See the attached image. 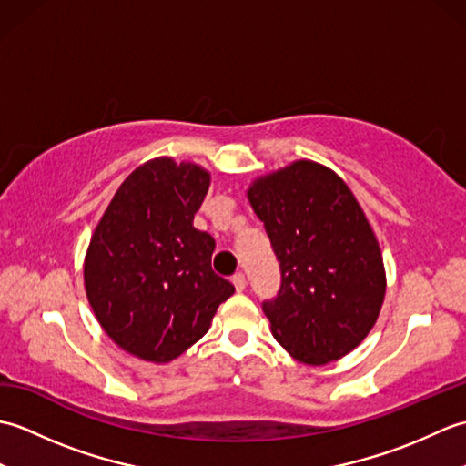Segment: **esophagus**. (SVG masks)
I'll return each instance as SVG.
<instances>
[{
	"mask_svg": "<svg viewBox=\"0 0 466 466\" xmlns=\"http://www.w3.org/2000/svg\"><path fill=\"white\" fill-rule=\"evenodd\" d=\"M232 284H234L236 292H242V290L246 289V276H244L242 272H236V274L232 276Z\"/></svg>",
	"mask_w": 466,
	"mask_h": 466,
	"instance_id": "obj_1",
	"label": "esophagus"
}]
</instances>
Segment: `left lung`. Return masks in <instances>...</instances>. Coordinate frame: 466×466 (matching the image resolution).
I'll list each match as a JSON object with an SVG mask.
<instances>
[{
	"label": "left lung",
	"instance_id": "8db88e82",
	"mask_svg": "<svg viewBox=\"0 0 466 466\" xmlns=\"http://www.w3.org/2000/svg\"><path fill=\"white\" fill-rule=\"evenodd\" d=\"M280 289L262 302L274 339L296 360L326 364L370 332L386 280L379 242L350 187L329 167L294 162L248 190Z\"/></svg>",
	"mask_w": 466,
	"mask_h": 466
}]
</instances>
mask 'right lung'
Segmentation results:
<instances>
[{"label":"right lung","mask_w":466,"mask_h":466,"mask_svg":"<svg viewBox=\"0 0 466 466\" xmlns=\"http://www.w3.org/2000/svg\"><path fill=\"white\" fill-rule=\"evenodd\" d=\"M210 174L156 157L126 177L84 264L102 329L137 359L167 362L210 329L234 286L212 270L214 238L194 228Z\"/></svg>","instance_id":"right-lung-1"}]
</instances>
